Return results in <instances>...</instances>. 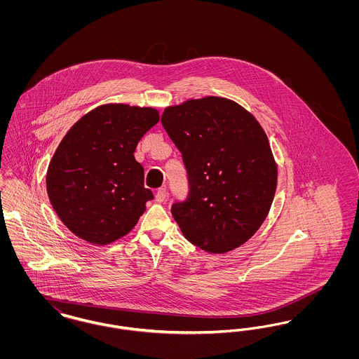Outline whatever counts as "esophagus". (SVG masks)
<instances>
[{"mask_svg": "<svg viewBox=\"0 0 359 359\" xmlns=\"http://www.w3.org/2000/svg\"><path fill=\"white\" fill-rule=\"evenodd\" d=\"M167 199V189L165 188H158V191L156 192V202L163 203Z\"/></svg>", "mask_w": 359, "mask_h": 359, "instance_id": "esophagus-1", "label": "esophagus"}]
</instances>
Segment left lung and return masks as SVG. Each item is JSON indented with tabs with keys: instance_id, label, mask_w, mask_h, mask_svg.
<instances>
[{
	"instance_id": "obj_1",
	"label": "left lung",
	"mask_w": 359,
	"mask_h": 359,
	"mask_svg": "<svg viewBox=\"0 0 359 359\" xmlns=\"http://www.w3.org/2000/svg\"><path fill=\"white\" fill-rule=\"evenodd\" d=\"M161 123L183 154L187 201L171 211L183 236L223 255L256 234L277 187V164L256 117L231 100L205 97L165 107Z\"/></svg>"
}]
</instances>
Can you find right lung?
Returning <instances> with one entry per match:
<instances>
[{
	"mask_svg": "<svg viewBox=\"0 0 359 359\" xmlns=\"http://www.w3.org/2000/svg\"><path fill=\"white\" fill-rule=\"evenodd\" d=\"M158 120L154 107L106 103L63 137L46 182L55 212L76 237L109 245L133 230L154 198L135 151Z\"/></svg>",
	"mask_w": 359,
	"mask_h": 359,
	"instance_id": "right-lung-1",
	"label": "right lung"
}]
</instances>
